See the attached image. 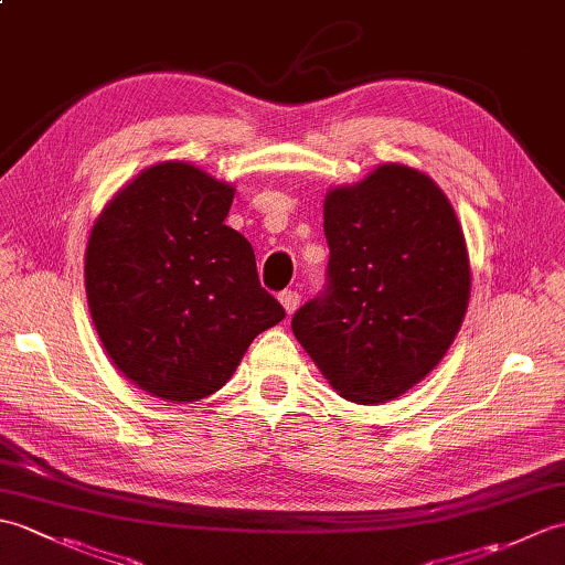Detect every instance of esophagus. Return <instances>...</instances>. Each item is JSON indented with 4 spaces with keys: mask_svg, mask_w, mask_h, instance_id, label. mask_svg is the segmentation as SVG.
<instances>
[{
    "mask_svg": "<svg viewBox=\"0 0 565 565\" xmlns=\"http://www.w3.org/2000/svg\"><path fill=\"white\" fill-rule=\"evenodd\" d=\"M279 301H281V306H284V310L286 313H294V310L298 308V301H301V296H298V291H291V289H286V291H281L279 294Z\"/></svg>",
    "mask_w": 565,
    "mask_h": 565,
    "instance_id": "34e87169",
    "label": "esophagus"
}]
</instances>
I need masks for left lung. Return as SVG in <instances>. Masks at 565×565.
<instances>
[{"mask_svg":"<svg viewBox=\"0 0 565 565\" xmlns=\"http://www.w3.org/2000/svg\"><path fill=\"white\" fill-rule=\"evenodd\" d=\"M328 289L291 330L342 398L374 405L435 369L471 298V262L449 199L401 162L332 186L322 203Z\"/></svg>","mask_w":565,"mask_h":565,"instance_id":"obj_1","label":"left lung"}]
</instances>
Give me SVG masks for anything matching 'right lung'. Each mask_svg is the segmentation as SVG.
<instances>
[{"label":"right lung","mask_w":565,"mask_h":565,"mask_svg":"<svg viewBox=\"0 0 565 565\" xmlns=\"http://www.w3.org/2000/svg\"><path fill=\"white\" fill-rule=\"evenodd\" d=\"M235 186L184 160L142 170L106 203L84 252L92 322L114 366L167 403L223 388L286 318L255 249L225 225Z\"/></svg>","instance_id":"add662e5"}]
</instances>
